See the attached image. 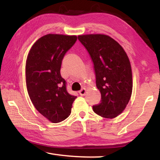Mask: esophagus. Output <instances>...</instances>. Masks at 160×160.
<instances>
[{
  "label": "esophagus",
  "mask_w": 160,
  "mask_h": 160,
  "mask_svg": "<svg viewBox=\"0 0 160 160\" xmlns=\"http://www.w3.org/2000/svg\"><path fill=\"white\" fill-rule=\"evenodd\" d=\"M79 93H80V94L81 96H84L85 94V93H86V89L85 88H82V90H81L79 92Z\"/></svg>",
  "instance_id": "34e87169"
}]
</instances>
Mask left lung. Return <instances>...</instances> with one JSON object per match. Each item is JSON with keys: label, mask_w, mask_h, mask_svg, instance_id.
I'll use <instances>...</instances> for the list:
<instances>
[{"label": "left lung", "mask_w": 160, "mask_h": 160, "mask_svg": "<svg viewBox=\"0 0 160 160\" xmlns=\"http://www.w3.org/2000/svg\"><path fill=\"white\" fill-rule=\"evenodd\" d=\"M78 40L94 64L97 88L101 101L92 107L97 114L113 118L125 109L132 89L131 63L122 47L107 35H79Z\"/></svg>", "instance_id": "8db88e82"}]
</instances>
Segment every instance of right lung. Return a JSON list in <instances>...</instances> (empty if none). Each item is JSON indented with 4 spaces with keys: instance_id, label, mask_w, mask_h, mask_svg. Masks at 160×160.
I'll return each mask as SVG.
<instances>
[{
    "instance_id": "right-lung-1",
    "label": "right lung",
    "mask_w": 160,
    "mask_h": 160,
    "mask_svg": "<svg viewBox=\"0 0 160 160\" xmlns=\"http://www.w3.org/2000/svg\"><path fill=\"white\" fill-rule=\"evenodd\" d=\"M76 41V36L47 34L34 43L27 58L29 98L38 112L52 123L68 117L77 98L67 92L66 81L60 72L65 54Z\"/></svg>"
}]
</instances>
